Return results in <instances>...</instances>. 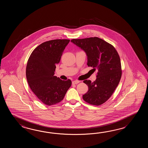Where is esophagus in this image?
Here are the masks:
<instances>
[{
    "instance_id": "obj_1",
    "label": "esophagus",
    "mask_w": 148,
    "mask_h": 148,
    "mask_svg": "<svg viewBox=\"0 0 148 148\" xmlns=\"http://www.w3.org/2000/svg\"><path fill=\"white\" fill-rule=\"evenodd\" d=\"M72 82H73V84H78V83L80 82V81H78V80H75V81H73Z\"/></svg>"
}]
</instances>
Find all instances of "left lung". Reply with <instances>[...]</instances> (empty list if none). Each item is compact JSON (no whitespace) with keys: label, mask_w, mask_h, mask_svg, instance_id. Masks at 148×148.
Returning a JSON list of instances; mask_svg holds the SVG:
<instances>
[{"label":"left lung","mask_w":148,"mask_h":148,"mask_svg":"<svg viewBox=\"0 0 148 148\" xmlns=\"http://www.w3.org/2000/svg\"><path fill=\"white\" fill-rule=\"evenodd\" d=\"M71 42L86 53L88 66L98 71L95 81H84L88 90L82 96L83 99L93 105L103 104L113 94L121 78L119 54L113 45L97 37L73 39Z\"/></svg>","instance_id":"left-lung-1"}]
</instances>
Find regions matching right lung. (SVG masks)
Here are the masks:
<instances>
[{
    "label": "right lung",
    "mask_w": 148,
    "mask_h": 148,
    "mask_svg": "<svg viewBox=\"0 0 148 148\" xmlns=\"http://www.w3.org/2000/svg\"><path fill=\"white\" fill-rule=\"evenodd\" d=\"M69 40H53L39 45L28 59L26 75L28 85L40 101L51 106L62 101L71 85V81H64L54 75L56 65Z\"/></svg>",
    "instance_id": "obj_1"
}]
</instances>
